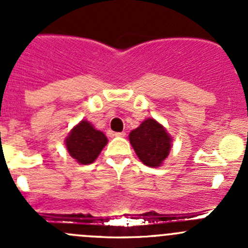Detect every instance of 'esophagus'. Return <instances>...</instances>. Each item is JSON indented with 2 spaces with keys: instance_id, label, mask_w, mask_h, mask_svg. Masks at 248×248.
Masks as SVG:
<instances>
[{
  "instance_id": "obj_1",
  "label": "esophagus",
  "mask_w": 248,
  "mask_h": 248,
  "mask_svg": "<svg viewBox=\"0 0 248 248\" xmlns=\"http://www.w3.org/2000/svg\"><path fill=\"white\" fill-rule=\"evenodd\" d=\"M114 136L115 137H120V138H124V137L126 136V133H124V132H117V133H115Z\"/></svg>"
}]
</instances>
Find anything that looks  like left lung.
<instances>
[{
	"label": "left lung",
	"mask_w": 248,
	"mask_h": 248,
	"mask_svg": "<svg viewBox=\"0 0 248 248\" xmlns=\"http://www.w3.org/2000/svg\"><path fill=\"white\" fill-rule=\"evenodd\" d=\"M129 142L145 166L157 168L170 154L172 138L163 124L149 117L129 133Z\"/></svg>",
	"instance_id": "8db88e82"
}]
</instances>
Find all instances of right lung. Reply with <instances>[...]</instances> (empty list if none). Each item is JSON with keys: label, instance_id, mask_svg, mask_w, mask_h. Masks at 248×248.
I'll return each instance as SVG.
<instances>
[{"label": "right lung", "instance_id": "obj_1", "mask_svg": "<svg viewBox=\"0 0 248 248\" xmlns=\"http://www.w3.org/2000/svg\"><path fill=\"white\" fill-rule=\"evenodd\" d=\"M66 149L71 157L79 164L93 163L102 150L108 144V138L87 120H81L76 124L64 140Z\"/></svg>", "mask_w": 248, "mask_h": 248}]
</instances>
